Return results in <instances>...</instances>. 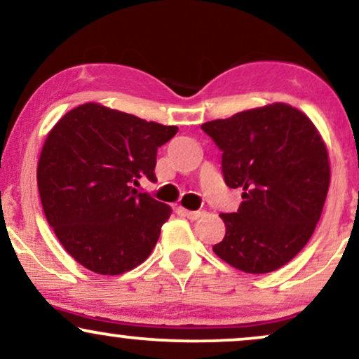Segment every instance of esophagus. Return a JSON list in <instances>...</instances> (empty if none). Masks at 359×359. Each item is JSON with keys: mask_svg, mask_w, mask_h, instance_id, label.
Instances as JSON below:
<instances>
[{"mask_svg": "<svg viewBox=\"0 0 359 359\" xmlns=\"http://www.w3.org/2000/svg\"><path fill=\"white\" fill-rule=\"evenodd\" d=\"M184 213H185V217H187V219L197 220V219H201L203 212H201V210H187V208H184Z\"/></svg>", "mask_w": 359, "mask_h": 359, "instance_id": "34e87169", "label": "esophagus"}]
</instances>
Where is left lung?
Returning a JSON list of instances; mask_svg holds the SVG:
<instances>
[{
	"label": "left lung",
	"instance_id": "1",
	"mask_svg": "<svg viewBox=\"0 0 359 359\" xmlns=\"http://www.w3.org/2000/svg\"><path fill=\"white\" fill-rule=\"evenodd\" d=\"M222 151V174L242 189L235 213H220L217 257L245 273H270L298 255L318 224L330 189V157L310 117L285 102L202 124Z\"/></svg>",
	"mask_w": 359,
	"mask_h": 359
}]
</instances>
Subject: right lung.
<instances>
[{
	"label": "right lung",
	"mask_w": 359,
	"mask_h": 359,
	"mask_svg": "<svg viewBox=\"0 0 359 359\" xmlns=\"http://www.w3.org/2000/svg\"><path fill=\"white\" fill-rule=\"evenodd\" d=\"M177 130L97 102L49 130L36 170L41 203L59 243L88 270L121 275L151 255L172 208L134 187L156 180L157 149Z\"/></svg>",
	"instance_id": "obj_1"
}]
</instances>
